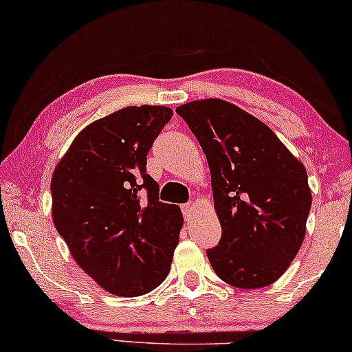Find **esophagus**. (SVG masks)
I'll return each instance as SVG.
<instances>
[{
	"label": "esophagus",
	"instance_id": "34e87169",
	"mask_svg": "<svg viewBox=\"0 0 352 352\" xmlns=\"http://www.w3.org/2000/svg\"><path fill=\"white\" fill-rule=\"evenodd\" d=\"M194 212H195V204L194 202H189V204L182 205V213H184V217H186L187 221H192Z\"/></svg>",
	"mask_w": 352,
	"mask_h": 352
}]
</instances>
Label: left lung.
Masks as SVG:
<instances>
[{
  "label": "left lung",
  "mask_w": 352,
  "mask_h": 352,
  "mask_svg": "<svg viewBox=\"0 0 352 352\" xmlns=\"http://www.w3.org/2000/svg\"><path fill=\"white\" fill-rule=\"evenodd\" d=\"M176 113L197 137L212 176L221 239L207 250L210 265L231 286L272 285L305 236L312 194L304 165L265 122L225 100H194Z\"/></svg>",
  "instance_id": "1"
}]
</instances>
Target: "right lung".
Instances as JSON below:
<instances>
[{"label":"right lung","mask_w":352,"mask_h":352,"mask_svg":"<svg viewBox=\"0 0 352 352\" xmlns=\"http://www.w3.org/2000/svg\"><path fill=\"white\" fill-rule=\"evenodd\" d=\"M171 116L168 107L118 109L84 127L53 171L54 228L77 265L115 296L134 298L162 285L179 243L181 208L160 202L145 170Z\"/></svg>","instance_id":"1"}]
</instances>
